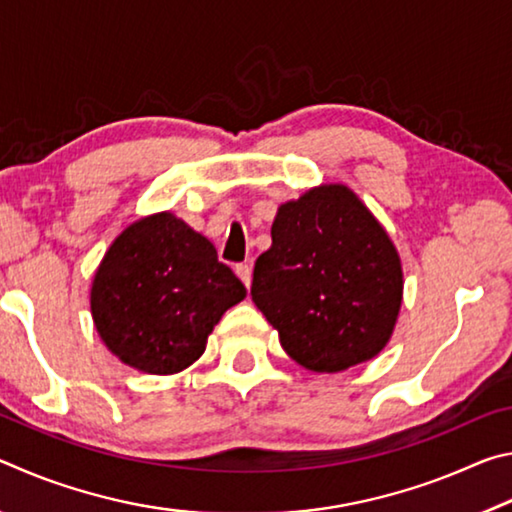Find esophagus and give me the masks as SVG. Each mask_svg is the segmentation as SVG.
Here are the masks:
<instances>
[{"label":"esophagus","mask_w":512,"mask_h":512,"mask_svg":"<svg viewBox=\"0 0 512 512\" xmlns=\"http://www.w3.org/2000/svg\"><path fill=\"white\" fill-rule=\"evenodd\" d=\"M235 273H237L239 280L244 282V287L250 289V284H253V268H250L248 264H237Z\"/></svg>","instance_id":"1"}]
</instances>
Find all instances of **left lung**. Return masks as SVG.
I'll list each match as a JSON object with an SVG mask.
<instances>
[{
  "label": "left lung",
  "mask_w": 512,
  "mask_h": 512,
  "mask_svg": "<svg viewBox=\"0 0 512 512\" xmlns=\"http://www.w3.org/2000/svg\"><path fill=\"white\" fill-rule=\"evenodd\" d=\"M271 237L250 296L284 352L311 372L375 359L400 316L404 273L366 203L348 185L311 187L277 207Z\"/></svg>",
  "instance_id": "obj_1"
}]
</instances>
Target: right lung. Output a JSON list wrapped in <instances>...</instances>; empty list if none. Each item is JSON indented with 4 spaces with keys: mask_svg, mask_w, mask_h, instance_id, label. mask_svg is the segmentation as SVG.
<instances>
[{
    "mask_svg": "<svg viewBox=\"0 0 512 512\" xmlns=\"http://www.w3.org/2000/svg\"><path fill=\"white\" fill-rule=\"evenodd\" d=\"M246 287L212 241L171 212L119 232L92 277L94 327L115 357L146 375H176L201 359L207 336Z\"/></svg>",
    "mask_w": 512,
    "mask_h": 512,
    "instance_id": "add662e5",
    "label": "right lung"
}]
</instances>
